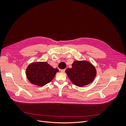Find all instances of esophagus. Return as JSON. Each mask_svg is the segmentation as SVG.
I'll list each match as a JSON object with an SVG mask.
<instances>
[{
    "label": "esophagus",
    "instance_id": "esophagus-1",
    "mask_svg": "<svg viewBox=\"0 0 126 126\" xmlns=\"http://www.w3.org/2000/svg\"><path fill=\"white\" fill-rule=\"evenodd\" d=\"M65 70V69H62V70H61V72H62V73H64Z\"/></svg>",
    "mask_w": 126,
    "mask_h": 126
}]
</instances>
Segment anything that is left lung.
Returning a JSON list of instances; mask_svg holds the SVG:
<instances>
[{"label": "left lung", "instance_id": "obj_1", "mask_svg": "<svg viewBox=\"0 0 126 126\" xmlns=\"http://www.w3.org/2000/svg\"><path fill=\"white\" fill-rule=\"evenodd\" d=\"M71 68L65 70L68 77L72 83L79 87H83L91 83L94 80L96 70L90 62L82 61H75Z\"/></svg>", "mask_w": 126, "mask_h": 126}]
</instances>
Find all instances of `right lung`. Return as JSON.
<instances>
[{
	"mask_svg": "<svg viewBox=\"0 0 126 126\" xmlns=\"http://www.w3.org/2000/svg\"><path fill=\"white\" fill-rule=\"evenodd\" d=\"M59 72L46 62H33L26 68V75L29 81L38 86H44L51 82Z\"/></svg>",
	"mask_w": 126,
	"mask_h": 126,
	"instance_id": "obj_1",
	"label": "right lung"
}]
</instances>
